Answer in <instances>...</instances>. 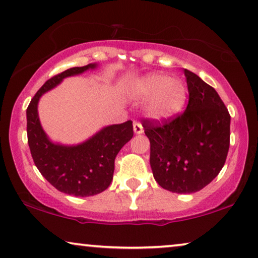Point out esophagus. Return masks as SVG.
<instances>
[{"label": "esophagus", "instance_id": "obj_1", "mask_svg": "<svg viewBox=\"0 0 258 258\" xmlns=\"http://www.w3.org/2000/svg\"><path fill=\"white\" fill-rule=\"evenodd\" d=\"M133 131H135L136 135H142V133L144 132V127L140 122H135L133 123Z\"/></svg>", "mask_w": 258, "mask_h": 258}]
</instances>
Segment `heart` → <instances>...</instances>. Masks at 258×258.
Here are the masks:
<instances>
[{"label": "heart", "mask_w": 258, "mask_h": 258, "mask_svg": "<svg viewBox=\"0 0 258 258\" xmlns=\"http://www.w3.org/2000/svg\"><path fill=\"white\" fill-rule=\"evenodd\" d=\"M135 94L147 99L146 114L154 119H166L177 114L184 106L186 89L183 82L165 74H150L136 84Z\"/></svg>", "instance_id": "obj_1"}]
</instances>
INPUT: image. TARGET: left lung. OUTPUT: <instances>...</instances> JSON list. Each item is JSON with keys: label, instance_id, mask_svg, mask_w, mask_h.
Segmentation results:
<instances>
[{"label": "left lung", "instance_id": "1", "mask_svg": "<svg viewBox=\"0 0 258 258\" xmlns=\"http://www.w3.org/2000/svg\"><path fill=\"white\" fill-rule=\"evenodd\" d=\"M186 109L163 121L144 119L153 177L165 190L194 194L210 184L228 156L230 114L214 87L184 70Z\"/></svg>", "mask_w": 258, "mask_h": 258}]
</instances>
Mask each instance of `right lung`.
I'll return each instance as SVG.
<instances>
[{"mask_svg":"<svg viewBox=\"0 0 258 258\" xmlns=\"http://www.w3.org/2000/svg\"><path fill=\"white\" fill-rule=\"evenodd\" d=\"M95 67V63L73 67L50 78L34 95L27 108L28 145L37 170L55 188L75 197L98 195L109 186L116 154L133 137L132 121L104 127L85 143L64 146L48 139L40 123L37 104L41 95L59 85L64 78Z\"/></svg>","mask_w":258,"mask_h":258,"instance_id":"right-lung-1","label":"right lung"}]
</instances>
